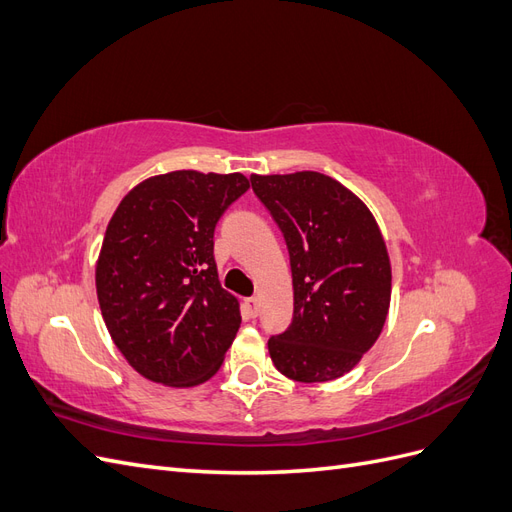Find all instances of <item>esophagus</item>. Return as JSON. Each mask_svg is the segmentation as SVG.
I'll use <instances>...</instances> for the list:
<instances>
[{"label": "esophagus", "instance_id": "1", "mask_svg": "<svg viewBox=\"0 0 512 512\" xmlns=\"http://www.w3.org/2000/svg\"><path fill=\"white\" fill-rule=\"evenodd\" d=\"M245 314L250 316V318H256L258 316V309H260V305H258V299H245Z\"/></svg>", "mask_w": 512, "mask_h": 512}]
</instances>
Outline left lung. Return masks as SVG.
Here are the masks:
<instances>
[{
  "instance_id": "8db88e82",
  "label": "left lung",
  "mask_w": 512,
  "mask_h": 512,
  "mask_svg": "<svg viewBox=\"0 0 512 512\" xmlns=\"http://www.w3.org/2000/svg\"><path fill=\"white\" fill-rule=\"evenodd\" d=\"M250 181L282 230L292 271V322L269 339L271 361L297 382L344 376L376 344L389 314L391 260L374 215L314 170Z\"/></svg>"
}]
</instances>
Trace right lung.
Instances as JSON below:
<instances>
[{"label": "right lung", "mask_w": 512, "mask_h": 512, "mask_svg": "<svg viewBox=\"0 0 512 512\" xmlns=\"http://www.w3.org/2000/svg\"><path fill=\"white\" fill-rule=\"evenodd\" d=\"M247 188L241 173L173 170L138 183L108 222L96 265L102 318L147 380L181 389L220 369L241 314L220 286L213 232Z\"/></svg>", "instance_id": "add662e5"}]
</instances>
